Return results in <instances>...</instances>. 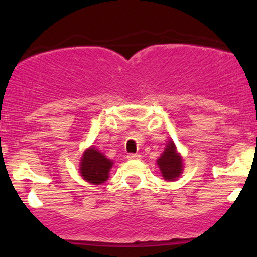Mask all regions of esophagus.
Masks as SVG:
<instances>
[{
	"label": "esophagus",
	"mask_w": 257,
	"mask_h": 257,
	"mask_svg": "<svg viewBox=\"0 0 257 257\" xmlns=\"http://www.w3.org/2000/svg\"><path fill=\"white\" fill-rule=\"evenodd\" d=\"M126 157H128V159H140L141 156L139 153H129Z\"/></svg>",
	"instance_id": "obj_1"
}]
</instances>
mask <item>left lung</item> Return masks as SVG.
I'll use <instances>...</instances> for the list:
<instances>
[{"instance_id":"8db88e82","label":"left lung","mask_w":257,"mask_h":257,"mask_svg":"<svg viewBox=\"0 0 257 257\" xmlns=\"http://www.w3.org/2000/svg\"><path fill=\"white\" fill-rule=\"evenodd\" d=\"M157 164L161 169L162 176L167 181H174L181 175L184 163H182V157L176 151V146L173 140H169L167 143L163 153L157 159Z\"/></svg>"}]
</instances>
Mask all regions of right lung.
<instances>
[{
  "label": "right lung",
  "mask_w": 257,
  "mask_h": 257,
  "mask_svg": "<svg viewBox=\"0 0 257 257\" xmlns=\"http://www.w3.org/2000/svg\"><path fill=\"white\" fill-rule=\"evenodd\" d=\"M113 162L108 159L95 147H89L83 153L79 163V173L85 181L93 185L104 184L108 179V173Z\"/></svg>",
  "instance_id": "obj_1"
}]
</instances>
